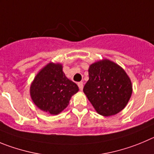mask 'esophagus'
I'll return each instance as SVG.
<instances>
[{
  "mask_svg": "<svg viewBox=\"0 0 154 154\" xmlns=\"http://www.w3.org/2000/svg\"><path fill=\"white\" fill-rule=\"evenodd\" d=\"M77 85H78L79 88H80V90H83V88H84V84H83L82 82H80V83H78V84H77Z\"/></svg>",
  "mask_w": 154,
  "mask_h": 154,
  "instance_id": "esophagus-1",
  "label": "esophagus"
}]
</instances>
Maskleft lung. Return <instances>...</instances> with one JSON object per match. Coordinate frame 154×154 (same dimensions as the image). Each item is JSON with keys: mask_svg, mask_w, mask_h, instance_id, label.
Returning a JSON list of instances; mask_svg holds the SVG:
<instances>
[{"mask_svg": "<svg viewBox=\"0 0 154 154\" xmlns=\"http://www.w3.org/2000/svg\"><path fill=\"white\" fill-rule=\"evenodd\" d=\"M84 93L98 114L111 116L127 106L132 94L130 77L122 67L109 59L90 64Z\"/></svg>", "mask_w": 154, "mask_h": 154, "instance_id": "8db88e82", "label": "left lung"}]
</instances>
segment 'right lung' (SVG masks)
<instances>
[{
  "label": "right lung",
  "mask_w": 154,
  "mask_h": 154,
  "mask_svg": "<svg viewBox=\"0 0 154 154\" xmlns=\"http://www.w3.org/2000/svg\"><path fill=\"white\" fill-rule=\"evenodd\" d=\"M79 91L77 84L63 72L60 63L50 62L35 75L30 85V97L42 111L57 116L68 106L72 96Z\"/></svg>",
  "instance_id": "add662e5"
}]
</instances>
